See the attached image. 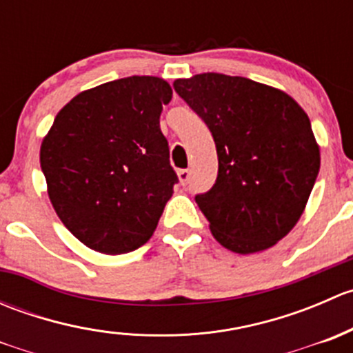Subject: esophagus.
I'll return each mask as SVG.
<instances>
[{
	"instance_id": "1",
	"label": "esophagus",
	"mask_w": 353,
	"mask_h": 353,
	"mask_svg": "<svg viewBox=\"0 0 353 353\" xmlns=\"http://www.w3.org/2000/svg\"><path fill=\"white\" fill-rule=\"evenodd\" d=\"M190 176H191V174H190V170H188V169L177 170V177H179V183L183 184V186H184V184H188V181H190Z\"/></svg>"
}]
</instances>
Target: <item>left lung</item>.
Instances as JSON below:
<instances>
[{"instance_id":"1","label":"left lung","mask_w":353,"mask_h":353,"mask_svg":"<svg viewBox=\"0 0 353 353\" xmlns=\"http://www.w3.org/2000/svg\"><path fill=\"white\" fill-rule=\"evenodd\" d=\"M174 88L216 145L219 176L194 198L212 236L237 254L270 249L299 222L321 165L307 114L280 88L244 77L201 73Z\"/></svg>"}]
</instances>
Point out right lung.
<instances>
[{
  "label": "right lung",
  "mask_w": 353,
  "mask_h": 353,
  "mask_svg": "<svg viewBox=\"0 0 353 353\" xmlns=\"http://www.w3.org/2000/svg\"><path fill=\"white\" fill-rule=\"evenodd\" d=\"M172 88L159 77H128L74 95L41 145L56 215L80 243L124 254L155 232L177 176L160 131Z\"/></svg>",
  "instance_id": "right-lung-1"
}]
</instances>
